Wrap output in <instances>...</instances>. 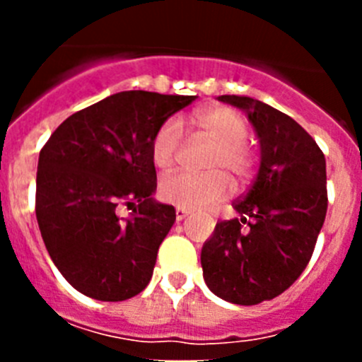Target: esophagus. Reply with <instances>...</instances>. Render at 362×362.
<instances>
[{
  "instance_id": "34e87169",
  "label": "esophagus",
  "mask_w": 362,
  "mask_h": 362,
  "mask_svg": "<svg viewBox=\"0 0 362 362\" xmlns=\"http://www.w3.org/2000/svg\"><path fill=\"white\" fill-rule=\"evenodd\" d=\"M188 214H190V210L181 209V206H177V209H175V219H177V221H183L185 217L188 216Z\"/></svg>"
}]
</instances>
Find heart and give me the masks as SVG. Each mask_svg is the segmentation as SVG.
Instances as JSON below:
<instances>
[{
	"label": "heart",
	"mask_w": 362,
	"mask_h": 362,
	"mask_svg": "<svg viewBox=\"0 0 362 362\" xmlns=\"http://www.w3.org/2000/svg\"><path fill=\"white\" fill-rule=\"evenodd\" d=\"M196 123L216 143L210 156L206 174L175 172L161 181L159 194L165 201L181 209L201 210L226 199L232 194V174L238 181H245L255 168V153L245 139L248 123L238 110L230 107H209L196 114ZM183 139V121L170 117L159 127L152 139V159L156 166L166 168L175 159Z\"/></svg>",
	"instance_id": "obj_1"
}]
</instances>
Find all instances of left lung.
<instances>
[{
	"instance_id": "1",
	"label": "left lung",
	"mask_w": 362,
	"mask_h": 362,
	"mask_svg": "<svg viewBox=\"0 0 362 362\" xmlns=\"http://www.w3.org/2000/svg\"><path fill=\"white\" fill-rule=\"evenodd\" d=\"M217 99L254 127L259 170L233 203L241 219L221 221L204 241L201 267L210 292L252 306L290 288L308 264L328 209L326 161L312 136L277 108L248 95Z\"/></svg>"
}]
</instances>
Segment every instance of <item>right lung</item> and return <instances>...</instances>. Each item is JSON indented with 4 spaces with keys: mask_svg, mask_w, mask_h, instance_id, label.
Segmentation results:
<instances>
[{
    "mask_svg": "<svg viewBox=\"0 0 362 362\" xmlns=\"http://www.w3.org/2000/svg\"><path fill=\"white\" fill-rule=\"evenodd\" d=\"M196 95L124 90L66 117L41 148L36 217L62 276L98 300L146 288L175 210L153 199L152 139ZM133 206L129 218L117 204Z\"/></svg>",
    "mask_w": 362,
    "mask_h": 362,
    "instance_id": "right-lung-1",
    "label": "right lung"
}]
</instances>
